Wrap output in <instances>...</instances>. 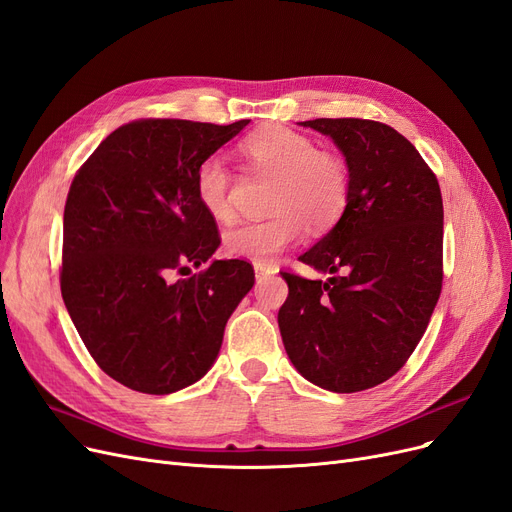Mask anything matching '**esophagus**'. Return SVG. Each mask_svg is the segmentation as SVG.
I'll list each match as a JSON object with an SVG mask.
<instances>
[{"instance_id":"obj_1","label":"esophagus","mask_w":512,"mask_h":512,"mask_svg":"<svg viewBox=\"0 0 512 512\" xmlns=\"http://www.w3.org/2000/svg\"><path fill=\"white\" fill-rule=\"evenodd\" d=\"M254 271H256V279L267 277V275H273V273H275V269H273V267H267V264H254Z\"/></svg>"}]
</instances>
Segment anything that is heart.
<instances>
[{
  "instance_id": "1",
  "label": "heart",
  "mask_w": 512,
  "mask_h": 512,
  "mask_svg": "<svg viewBox=\"0 0 512 512\" xmlns=\"http://www.w3.org/2000/svg\"><path fill=\"white\" fill-rule=\"evenodd\" d=\"M243 154L260 171L277 178L269 220L245 222L224 235L233 258L271 264L311 231H326L341 218L349 199V173L337 154L322 152L313 139L290 129H264L243 142ZM197 199L209 218H233L231 171L224 158L207 156L195 173Z\"/></svg>"
}]
</instances>
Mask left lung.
Instances as JSON below:
<instances>
[{
    "label": "left lung",
    "mask_w": 512,
    "mask_h": 512,
    "mask_svg": "<svg viewBox=\"0 0 512 512\" xmlns=\"http://www.w3.org/2000/svg\"><path fill=\"white\" fill-rule=\"evenodd\" d=\"M330 137L349 171L339 222L301 262L334 277L281 273L277 322L294 368L351 394L396 375L424 337L443 288V197L407 137L375 120L298 122Z\"/></svg>",
    "instance_id": "obj_1"
}]
</instances>
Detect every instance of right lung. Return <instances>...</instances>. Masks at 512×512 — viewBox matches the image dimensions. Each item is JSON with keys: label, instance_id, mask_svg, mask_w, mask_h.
Instances as JSON below:
<instances>
[{"label": "right lung", "instance_id": "obj_1", "mask_svg": "<svg viewBox=\"0 0 512 512\" xmlns=\"http://www.w3.org/2000/svg\"><path fill=\"white\" fill-rule=\"evenodd\" d=\"M248 122H129L69 186L63 301L99 368L135 392L163 396L197 383L254 286L250 262L211 260L218 228L195 192L197 167ZM205 261L201 274L172 281Z\"/></svg>", "mask_w": 512, "mask_h": 512}]
</instances>
